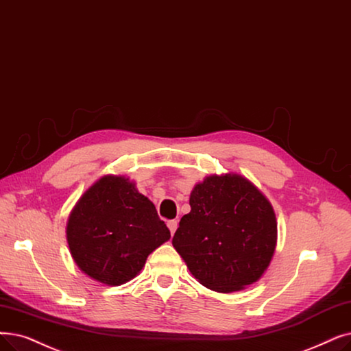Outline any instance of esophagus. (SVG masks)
Segmentation results:
<instances>
[{"instance_id": "esophagus-1", "label": "esophagus", "mask_w": 351, "mask_h": 351, "mask_svg": "<svg viewBox=\"0 0 351 351\" xmlns=\"http://www.w3.org/2000/svg\"><path fill=\"white\" fill-rule=\"evenodd\" d=\"M167 228H169L171 234L173 235V234H175V231H176V228H178V221H176V219H172V221H169V222H167Z\"/></svg>"}]
</instances>
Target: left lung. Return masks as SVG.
<instances>
[{"label": "left lung", "instance_id": "left-lung-1", "mask_svg": "<svg viewBox=\"0 0 351 351\" xmlns=\"http://www.w3.org/2000/svg\"><path fill=\"white\" fill-rule=\"evenodd\" d=\"M191 212L172 243L192 276L218 293L239 291L263 277L277 245V219L267 197L237 173L195 185Z\"/></svg>", "mask_w": 351, "mask_h": 351}]
</instances>
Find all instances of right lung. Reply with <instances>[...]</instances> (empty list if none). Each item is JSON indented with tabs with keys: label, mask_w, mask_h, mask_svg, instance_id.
<instances>
[{
	"label": "right lung",
	"mask_w": 351,
	"mask_h": 351,
	"mask_svg": "<svg viewBox=\"0 0 351 351\" xmlns=\"http://www.w3.org/2000/svg\"><path fill=\"white\" fill-rule=\"evenodd\" d=\"M67 242L77 267L106 285L134 278L146 258L171 238L155 205L125 176L106 175L73 208Z\"/></svg>",
	"instance_id": "obj_1"
}]
</instances>
